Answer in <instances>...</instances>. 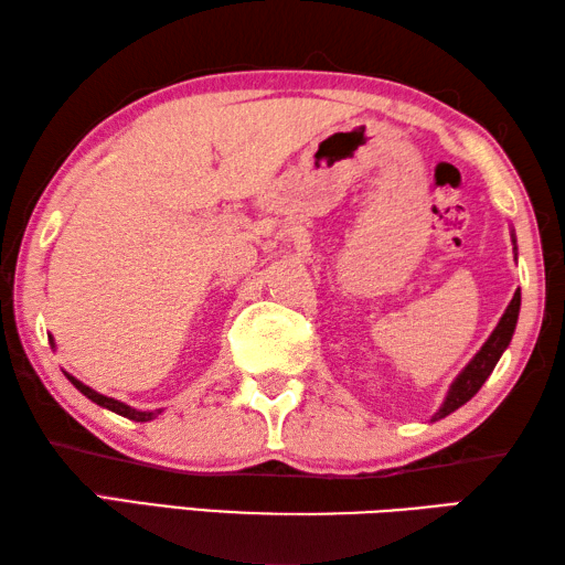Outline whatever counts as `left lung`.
<instances>
[{"mask_svg": "<svg viewBox=\"0 0 565 565\" xmlns=\"http://www.w3.org/2000/svg\"><path fill=\"white\" fill-rule=\"evenodd\" d=\"M513 244H515V238H513ZM519 311H521V291H515L511 303L505 306L501 321L495 323L493 333L489 339H486L481 351H478L476 356L468 361V366L461 371V374L456 376L451 388H448L441 408L436 411L431 420L446 418L448 414H454L456 408H461L466 401H471L478 394V388L486 384V379L491 376L495 363H499L501 353L509 349V343L513 339V331H515V323H519Z\"/></svg>", "mask_w": 565, "mask_h": 565, "instance_id": "obj_1", "label": "left lung"}]
</instances>
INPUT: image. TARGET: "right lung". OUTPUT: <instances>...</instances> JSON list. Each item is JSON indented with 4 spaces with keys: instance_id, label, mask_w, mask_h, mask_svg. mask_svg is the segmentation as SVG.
<instances>
[{
    "instance_id": "obj_1",
    "label": "right lung",
    "mask_w": 565,
    "mask_h": 565,
    "mask_svg": "<svg viewBox=\"0 0 565 565\" xmlns=\"http://www.w3.org/2000/svg\"><path fill=\"white\" fill-rule=\"evenodd\" d=\"M66 379L72 381L74 388H79L84 396L92 398L94 404L102 406V408H109V411H114V414H119V416H124V418H131V420H151V418H157V416L161 414V408H157V411H137V408H131V406H127V404H121V401H117V398H109V396H104V394H97V391L89 388L87 384H82V381L74 379L72 374H66Z\"/></svg>"
}]
</instances>
